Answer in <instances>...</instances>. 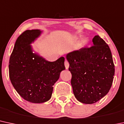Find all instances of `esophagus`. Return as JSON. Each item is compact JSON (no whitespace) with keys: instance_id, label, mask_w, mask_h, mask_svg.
<instances>
[{"instance_id":"obj_1","label":"esophagus","mask_w":124,"mask_h":124,"mask_svg":"<svg viewBox=\"0 0 124 124\" xmlns=\"http://www.w3.org/2000/svg\"><path fill=\"white\" fill-rule=\"evenodd\" d=\"M65 68H66V69H68L69 68V64L68 62L66 60H65Z\"/></svg>"}]
</instances>
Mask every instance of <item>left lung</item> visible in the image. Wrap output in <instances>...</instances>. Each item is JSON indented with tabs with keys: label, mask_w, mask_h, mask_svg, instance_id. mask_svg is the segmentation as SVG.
I'll use <instances>...</instances> for the list:
<instances>
[{
	"label": "left lung",
	"mask_w": 124,
	"mask_h": 124,
	"mask_svg": "<svg viewBox=\"0 0 124 124\" xmlns=\"http://www.w3.org/2000/svg\"><path fill=\"white\" fill-rule=\"evenodd\" d=\"M93 46L69 52L66 58L72 74L73 92L80 102L92 104L104 97L112 86L115 66L111 50L98 35Z\"/></svg>",
	"instance_id": "left-lung-1"
}]
</instances>
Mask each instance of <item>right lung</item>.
I'll use <instances>...</instances> for the list:
<instances>
[{
	"label": "right lung",
	"mask_w": 124,
	"mask_h": 124,
	"mask_svg": "<svg viewBox=\"0 0 124 124\" xmlns=\"http://www.w3.org/2000/svg\"><path fill=\"white\" fill-rule=\"evenodd\" d=\"M43 31L27 30L20 35L15 44L9 60V77L17 93L24 100L42 104L51 99L54 85L65 70V58L49 62L37 52L33 43Z\"/></svg>",
	"instance_id": "add662e5"
}]
</instances>
